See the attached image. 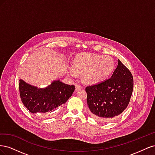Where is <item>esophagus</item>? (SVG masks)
<instances>
[{"label":"esophagus","instance_id":"esophagus-1","mask_svg":"<svg viewBox=\"0 0 155 155\" xmlns=\"http://www.w3.org/2000/svg\"><path fill=\"white\" fill-rule=\"evenodd\" d=\"M81 88H82V87H81L80 85H76V91L80 90V89H81Z\"/></svg>","mask_w":155,"mask_h":155}]
</instances>
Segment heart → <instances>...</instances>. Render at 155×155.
Instances as JSON below:
<instances>
[{
    "label": "heart",
    "mask_w": 155,
    "mask_h": 155,
    "mask_svg": "<svg viewBox=\"0 0 155 155\" xmlns=\"http://www.w3.org/2000/svg\"><path fill=\"white\" fill-rule=\"evenodd\" d=\"M114 67V61L109 56L83 54L78 55L73 63L74 70H70V76L76 72L84 74L83 79L87 83L96 84L109 77Z\"/></svg>",
    "instance_id": "heart-1"
}]
</instances>
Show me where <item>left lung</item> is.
Masks as SVG:
<instances>
[{
    "instance_id": "1",
    "label": "left lung",
    "mask_w": 155,
    "mask_h": 155,
    "mask_svg": "<svg viewBox=\"0 0 155 155\" xmlns=\"http://www.w3.org/2000/svg\"><path fill=\"white\" fill-rule=\"evenodd\" d=\"M118 62L110 78L85 88L91 115L104 122L120 115L129 105L132 95L133 75L119 59Z\"/></svg>"
}]
</instances>
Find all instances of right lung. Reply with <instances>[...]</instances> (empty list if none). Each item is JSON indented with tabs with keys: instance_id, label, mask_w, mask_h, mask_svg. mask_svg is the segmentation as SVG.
I'll list each match as a JSON object with an SVG mask.
<instances>
[{
	"instance_id": "add662e5",
	"label": "right lung",
	"mask_w": 155,
	"mask_h": 155,
	"mask_svg": "<svg viewBox=\"0 0 155 155\" xmlns=\"http://www.w3.org/2000/svg\"><path fill=\"white\" fill-rule=\"evenodd\" d=\"M20 97L23 105L33 114L51 112L63 105L73 94L75 87L55 80L46 88H37L19 80Z\"/></svg>"
}]
</instances>
